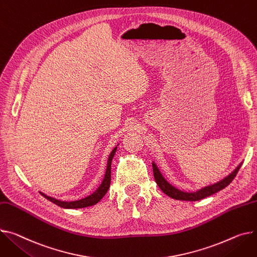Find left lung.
Segmentation results:
<instances>
[{
	"instance_id": "left-lung-1",
	"label": "left lung",
	"mask_w": 257,
	"mask_h": 257,
	"mask_svg": "<svg viewBox=\"0 0 257 257\" xmlns=\"http://www.w3.org/2000/svg\"><path fill=\"white\" fill-rule=\"evenodd\" d=\"M242 166V163L238 165L233 172L227 176L226 178H224L223 180H221L220 182L213 184L211 186H207L202 188V189L193 192V193H189V192H184L181 191L179 189H177L176 187H174L173 185H170L161 175L160 170L158 169L157 165L153 162V173H154V178H155V181L157 183V185L159 186L160 189L169 197H172L174 199H178V200H188V201H196V200H200L202 198H206L212 194H215L216 192L224 189L226 186H228L232 180L234 179V177L236 176L238 169Z\"/></svg>"
}]
</instances>
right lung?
I'll return each mask as SVG.
<instances>
[{
	"label": "right lung",
	"instance_id": "1",
	"mask_svg": "<svg viewBox=\"0 0 257 257\" xmlns=\"http://www.w3.org/2000/svg\"><path fill=\"white\" fill-rule=\"evenodd\" d=\"M115 151H116V147L111 151L110 155L108 157L106 173H105L103 182H102V184L100 185V187L98 188V189L94 193H92L91 195L87 196L85 198L79 199V200H75V201H61V200H58V199H56L54 197L47 196V195L43 194L42 192H40L41 195H43L49 201L56 203L57 206H59L61 208H65V209H80V208H87V207H90V206H94V204H96L102 197H103L106 194L108 188L110 186V180H111V175H110L111 174V160H112V158L114 156Z\"/></svg>",
	"mask_w": 257,
	"mask_h": 257
}]
</instances>
